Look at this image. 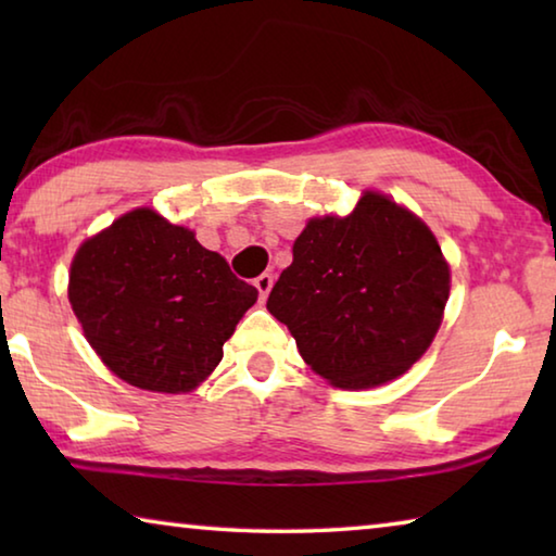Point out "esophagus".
Wrapping results in <instances>:
<instances>
[{
  "label": "esophagus",
  "mask_w": 556,
  "mask_h": 556,
  "mask_svg": "<svg viewBox=\"0 0 556 556\" xmlns=\"http://www.w3.org/2000/svg\"><path fill=\"white\" fill-rule=\"evenodd\" d=\"M271 285H275V277H271L269 271H265V275H260V277L255 279V287H257V291H260V296H262V299H267Z\"/></svg>",
  "instance_id": "esophagus-1"
}]
</instances>
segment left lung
<instances>
[{
	"instance_id": "8db88e82",
	"label": "left lung",
	"mask_w": 556,
	"mask_h": 556,
	"mask_svg": "<svg viewBox=\"0 0 556 556\" xmlns=\"http://www.w3.org/2000/svg\"><path fill=\"white\" fill-rule=\"evenodd\" d=\"M448 265L417 215L368 191L345 218H314L267 308L336 388L390 382L419 361L441 326Z\"/></svg>"
}]
</instances>
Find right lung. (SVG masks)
Masks as SVG:
<instances>
[{
    "label": "right lung",
    "mask_w": 556,
    "mask_h": 556,
    "mask_svg": "<svg viewBox=\"0 0 556 556\" xmlns=\"http://www.w3.org/2000/svg\"><path fill=\"white\" fill-rule=\"evenodd\" d=\"M68 299L108 368L152 392H188L211 375L257 289L191 230L137 208L83 242Z\"/></svg>",
    "instance_id": "right-lung-1"
}]
</instances>
